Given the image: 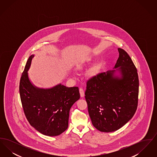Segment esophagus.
<instances>
[{
    "label": "esophagus",
    "mask_w": 157,
    "mask_h": 157,
    "mask_svg": "<svg viewBox=\"0 0 157 157\" xmlns=\"http://www.w3.org/2000/svg\"><path fill=\"white\" fill-rule=\"evenodd\" d=\"M79 93H80V95H81V97H83L85 96V92H84V90L82 88H79Z\"/></svg>",
    "instance_id": "34e87169"
}]
</instances>
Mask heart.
<instances>
[{"label": "heart", "mask_w": 157, "mask_h": 157, "mask_svg": "<svg viewBox=\"0 0 157 157\" xmlns=\"http://www.w3.org/2000/svg\"><path fill=\"white\" fill-rule=\"evenodd\" d=\"M96 71H95V69H92L90 72V75H94L95 74Z\"/></svg>", "instance_id": "obj_1"}]
</instances>
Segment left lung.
<instances>
[{
    "instance_id": "1",
    "label": "left lung",
    "mask_w": 157,
    "mask_h": 157,
    "mask_svg": "<svg viewBox=\"0 0 157 157\" xmlns=\"http://www.w3.org/2000/svg\"><path fill=\"white\" fill-rule=\"evenodd\" d=\"M118 50L120 55L115 69L90 78L85 92L92 125L104 132L123 127L132 118L138 106L137 69L127 52Z\"/></svg>"
}]
</instances>
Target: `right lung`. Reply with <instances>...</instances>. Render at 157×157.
<instances>
[{"label": "right lung", "mask_w": 157, "mask_h": 157, "mask_svg": "<svg viewBox=\"0 0 157 157\" xmlns=\"http://www.w3.org/2000/svg\"><path fill=\"white\" fill-rule=\"evenodd\" d=\"M33 57L32 55L29 58L20 80L23 109L30 125L37 131L47 136H57L68 127L70 109L80 98L79 88L61 83L48 89L35 86L28 73Z\"/></svg>", "instance_id": "1"}]
</instances>
